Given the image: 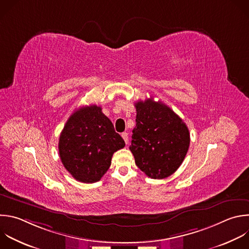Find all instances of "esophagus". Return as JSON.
Returning <instances> with one entry per match:
<instances>
[{"label": "esophagus", "instance_id": "esophagus-1", "mask_svg": "<svg viewBox=\"0 0 249 249\" xmlns=\"http://www.w3.org/2000/svg\"><path fill=\"white\" fill-rule=\"evenodd\" d=\"M122 138H123V140H124V142H125V143L127 144L128 143V133H126V132H124V133H122Z\"/></svg>", "mask_w": 249, "mask_h": 249}]
</instances>
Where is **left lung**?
Returning <instances> with one entry per match:
<instances>
[{"instance_id": "1", "label": "left lung", "mask_w": 249, "mask_h": 249, "mask_svg": "<svg viewBox=\"0 0 249 249\" xmlns=\"http://www.w3.org/2000/svg\"><path fill=\"white\" fill-rule=\"evenodd\" d=\"M136 127L130 150L137 166L151 179L167 178L180 167L190 145L184 121L166 105L147 99L135 104Z\"/></svg>"}]
</instances>
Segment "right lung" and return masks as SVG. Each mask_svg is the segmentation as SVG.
Listing matches in <instances>:
<instances>
[{"label":"right lung","mask_w":249,"mask_h":249,"mask_svg":"<svg viewBox=\"0 0 249 249\" xmlns=\"http://www.w3.org/2000/svg\"><path fill=\"white\" fill-rule=\"evenodd\" d=\"M125 146L112 122L95 105L75 110L58 141L59 157L65 169L82 183H95L108 170L115 151Z\"/></svg>","instance_id":"add662e5"}]
</instances>
